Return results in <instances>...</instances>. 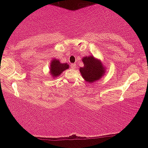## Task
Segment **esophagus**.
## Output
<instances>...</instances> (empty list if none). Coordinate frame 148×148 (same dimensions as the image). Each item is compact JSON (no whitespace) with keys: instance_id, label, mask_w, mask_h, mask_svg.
Listing matches in <instances>:
<instances>
[{"instance_id":"34e87169","label":"esophagus","mask_w":148,"mask_h":148,"mask_svg":"<svg viewBox=\"0 0 148 148\" xmlns=\"http://www.w3.org/2000/svg\"><path fill=\"white\" fill-rule=\"evenodd\" d=\"M76 64H71V67H72V69H76Z\"/></svg>"}]
</instances>
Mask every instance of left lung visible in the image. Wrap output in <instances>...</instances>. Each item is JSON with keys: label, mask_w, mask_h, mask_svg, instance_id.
Returning <instances> with one entry per match:
<instances>
[{"label": "left lung", "mask_w": 148, "mask_h": 148, "mask_svg": "<svg viewBox=\"0 0 148 148\" xmlns=\"http://www.w3.org/2000/svg\"><path fill=\"white\" fill-rule=\"evenodd\" d=\"M84 67H80L79 71L81 76L86 81L92 84L101 79L106 72V67L102 62L93 56H85L82 59Z\"/></svg>", "instance_id": "8db88e82"}]
</instances>
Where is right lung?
<instances>
[{"label": "right lung", "instance_id": "add662e5", "mask_svg": "<svg viewBox=\"0 0 148 148\" xmlns=\"http://www.w3.org/2000/svg\"><path fill=\"white\" fill-rule=\"evenodd\" d=\"M68 68H69V65L67 63H61L58 59H52L50 62L49 74L53 79H56Z\"/></svg>", "mask_w": 148, "mask_h": 148}]
</instances>
